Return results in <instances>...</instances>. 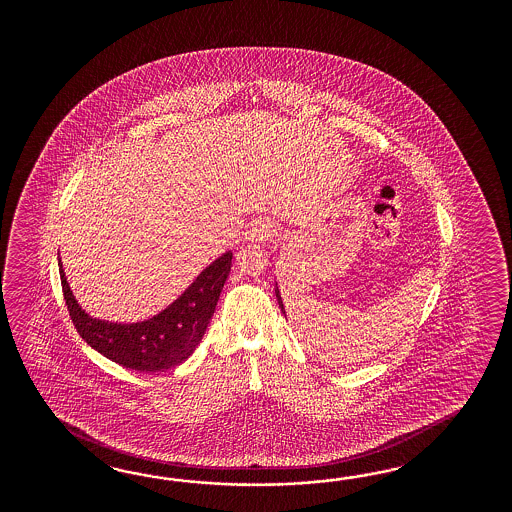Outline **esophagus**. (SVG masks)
<instances>
[{"mask_svg":"<svg viewBox=\"0 0 512 512\" xmlns=\"http://www.w3.org/2000/svg\"><path fill=\"white\" fill-rule=\"evenodd\" d=\"M274 234H276V225H274L272 221L261 219V221L251 223V227H249L248 231V240L249 242H253V244H264V242L270 240Z\"/></svg>","mask_w":512,"mask_h":512,"instance_id":"obj_1","label":"esophagus"}]
</instances>
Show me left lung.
Returning <instances> with one entry per match:
<instances>
[{
  "label": "left lung",
  "mask_w": 512,
  "mask_h": 512,
  "mask_svg": "<svg viewBox=\"0 0 512 512\" xmlns=\"http://www.w3.org/2000/svg\"><path fill=\"white\" fill-rule=\"evenodd\" d=\"M276 296H278L279 306H281V310H283V302H281V296H279L278 289H276ZM283 313H285V310H283Z\"/></svg>",
  "instance_id": "8db88e82"
}]
</instances>
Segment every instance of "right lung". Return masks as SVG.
Listing matches in <instances>:
<instances>
[{
  "instance_id": "1",
  "label": "right lung",
  "mask_w": 512,
  "mask_h": 512,
  "mask_svg": "<svg viewBox=\"0 0 512 512\" xmlns=\"http://www.w3.org/2000/svg\"><path fill=\"white\" fill-rule=\"evenodd\" d=\"M231 261L233 253H223L202 270L186 293L174 300L167 310L133 325L107 323L90 317L78 306L60 263L63 298L78 334L95 351L137 372H161L182 364L201 343L216 310L219 293L231 272Z\"/></svg>"
}]
</instances>
